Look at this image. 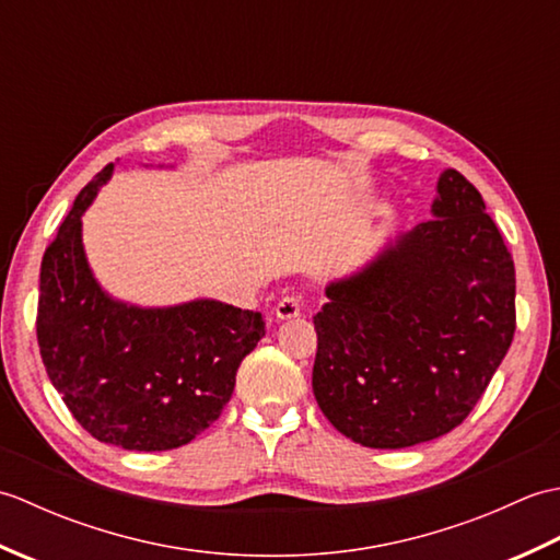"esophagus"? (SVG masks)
Here are the masks:
<instances>
[{"mask_svg": "<svg viewBox=\"0 0 560 560\" xmlns=\"http://www.w3.org/2000/svg\"><path fill=\"white\" fill-rule=\"evenodd\" d=\"M277 319H293L301 315V299L299 295H283V299L273 307Z\"/></svg>", "mask_w": 560, "mask_h": 560, "instance_id": "1", "label": "esophagus"}]
</instances>
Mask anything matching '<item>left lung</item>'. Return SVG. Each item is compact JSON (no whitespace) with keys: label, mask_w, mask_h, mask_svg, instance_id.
<instances>
[{"label":"left lung","mask_w":560,"mask_h":560,"mask_svg":"<svg viewBox=\"0 0 560 560\" xmlns=\"http://www.w3.org/2000/svg\"><path fill=\"white\" fill-rule=\"evenodd\" d=\"M431 221L327 287L313 392L339 433L377 450L457 428L515 335V265L467 177L445 171Z\"/></svg>","instance_id":"left-lung-1"}]
</instances>
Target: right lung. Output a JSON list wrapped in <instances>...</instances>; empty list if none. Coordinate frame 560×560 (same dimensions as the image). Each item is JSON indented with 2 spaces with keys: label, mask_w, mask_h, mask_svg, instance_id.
Instances as JSON below:
<instances>
[{
  "label": "right lung",
  "mask_w": 560,
  "mask_h": 560,
  "mask_svg": "<svg viewBox=\"0 0 560 560\" xmlns=\"http://www.w3.org/2000/svg\"><path fill=\"white\" fill-rule=\"evenodd\" d=\"M110 173L113 163L81 189L45 249L38 347L47 377L83 431L125 450H173L219 419L237 368L265 337V319L219 301H113L81 245V213Z\"/></svg>",
  "instance_id": "obj_1"
}]
</instances>
